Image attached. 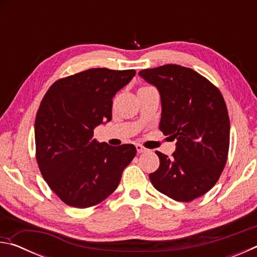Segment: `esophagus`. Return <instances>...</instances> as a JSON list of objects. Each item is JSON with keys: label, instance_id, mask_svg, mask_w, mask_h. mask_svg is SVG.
Wrapping results in <instances>:
<instances>
[{"label": "esophagus", "instance_id": "34e87169", "mask_svg": "<svg viewBox=\"0 0 257 257\" xmlns=\"http://www.w3.org/2000/svg\"><path fill=\"white\" fill-rule=\"evenodd\" d=\"M136 150H137L138 153H144V152L147 151V150L145 149V147L142 146L141 144H136Z\"/></svg>", "mask_w": 257, "mask_h": 257}]
</instances>
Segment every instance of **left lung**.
Segmentation results:
<instances>
[{
	"label": "left lung",
	"instance_id": "1",
	"mask_svg": "<svg viewBox=\"0 0 257 257\" xmlns=\"http://www.w3.org/2000/svg\"><path fill=\"white\" fill-rule=\"evenodd\" d=\"M161 96L160 130L177 141L171 158L156 152L154 188L178 202H190L216 184L228 158L230 121L220 90L193 69L177 64L138 72Z\"/></svg>",
	"mask_w": 257,
	"mask_h": 257
}]
</instances>
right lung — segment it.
Listing matches in <instances>:
<instances>
[{"label":"right lung","instance_id":"right-lung-1","mask_svg":"<svg viewBox=\"0 0 257 257\" xmlns=\"http://www.w3.org/2000/svg\"><path fill=\"white\" fill-rule=\"evenodd\" d=\"M135 70L88 69L55 81L35 120L36 160L50 188L69 206L96 205L116 189L136 155L133 144L110 146L93 138L112 119V99Z\"/></svg>","mask_w":257,"mask_h":257}]
</instances>
